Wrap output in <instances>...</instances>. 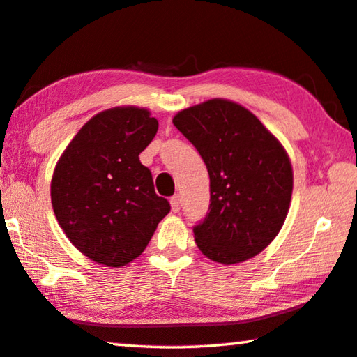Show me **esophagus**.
<instances>
[{
	"instance_id": "esophagus-1",
	"label": "esophagus",
	"mask_w": 357,
	"mask_h": 357,
	"mask_svg": "<svg viewBox=\"0 0 357 357\" xmlns=\"http://www.w3.org/2000/svg\"><path fill=\"white\" fill-rule=\"evenodd\" d=\"M169 203H172V209L174 213H178L179 209H181V197L176 194V195H173L172 199H169Z\"/></svg>"
}]
</instances>
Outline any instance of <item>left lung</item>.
Listing matches in <instances>:
<instances>
[{"label":"left lung","instance_id":"left-lung-1","mask_svg":"<svg viewBox=\"0 0 357 357\" xmlns=\"http://www.w3.org/2000/svg\"><path fill=\"white\" fill-rule=\"evenodd\" d=\"M174 127L199 151L209 174V208L194 225L199 250L230 265L256 256L278 235L289 211L292 168L259 119L227 100L178 112Z\"/></svg>","mask_w":357,"mask_h":357}]
</instances>
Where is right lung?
I'll list each match as a JSON object with an SVG mask.
<instances>
[{
  "instance_id": "right-lung-1",
  "label": "right lung",
  "mask_w": 357,
  "mask_h": 357,
  "mask_svg": "<svg viewBox=\"0 0 357 357\" xmlns=\"http://www.w3.org/2000/svg\"><path fill=\"white\" fill-rule=\"evenodd\" d=\"M155 117L112 107L79 130L56 163L50 199L70 241L95 262L123 267L146 250L169 203L154 190L139 154L154 139Z\"/></svg>"
}]
</instances>
